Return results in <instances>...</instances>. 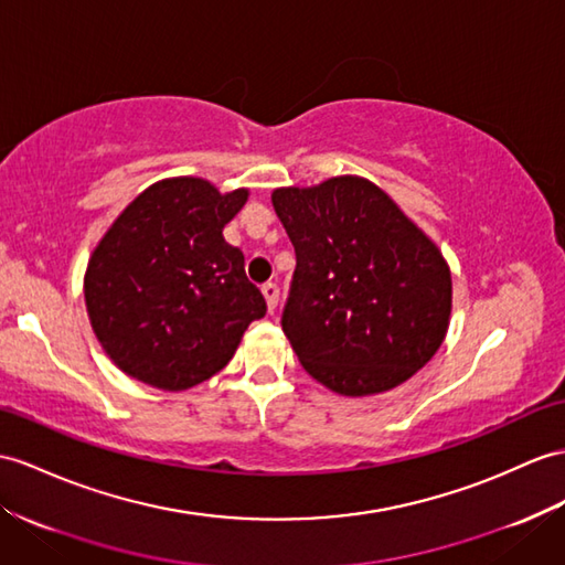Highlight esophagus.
Instances as JSON below:
<instances>
[{"label":"esophagus","mask_w":565,"mask_h":565,"mask_svg":"<svg viewBox=\"0 0 565 565\" xmlns=\"http://www.w3.org/2000/svg\"><path fill=\"white\" fill-rule=\"evenodd\" d=\"M260 292H264V297L268 301V311L273 313L275 307H278V301H280V287L275 282H266L264 287H260Z\"/></svg>","instance_id":"34e87169"}]
</instances>
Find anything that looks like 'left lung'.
I'll use <instances>...</instances> for the list:
<instances>
[{
    "instance_id": "obj_1",
    "label": "left lung",
    "mask_w": 565,
    "mask_h": 565,
    "mask_svg": "<svg viewBox=\"0 0 565 565\" xmlns=\"http://www.w3.org/2000/svg\"><path fill=\"white\" fill-rule=\"evenodd\" d=\"M273 209L297 256L280 326L316 381L371 395L431 360L448 330L450 270L376 184L275 189Z\"/></svg>"
}]
</instances>
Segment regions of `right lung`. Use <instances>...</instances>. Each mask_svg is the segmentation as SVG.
Masks as SVG:
<instances>
[{
  "instance_id": "add662e5",
  "label": "right lung",
  "mask_w": 565,
  "mask_h": 565,
  "mask_svg": "<svg viewBox=\"0 0 565 565\" xmlns=\"http://www.w3.org/2000/svg\"><path fill=\"white\" fill-rule=\"evenodd\" d=\"M246 191H220L196 177L164 179L136 196L93 252L86 307L113 362L162 391L211 379L244 330L266 316L244 254L223 230Z\"/></svg>"
}]
</instances>
